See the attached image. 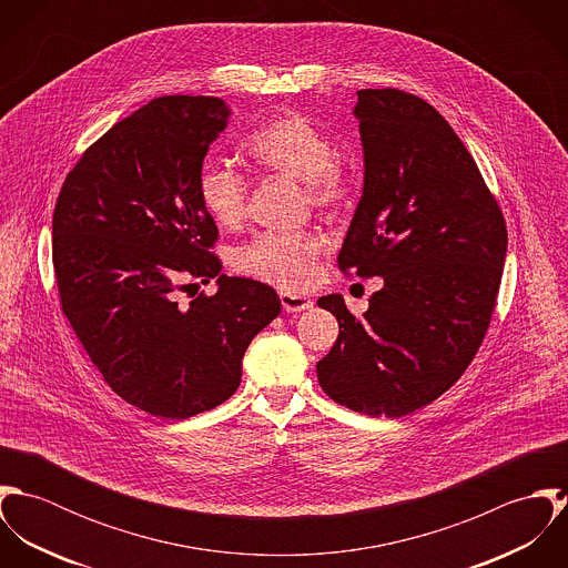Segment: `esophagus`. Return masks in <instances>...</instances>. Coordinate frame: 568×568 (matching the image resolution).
<instances>
[{"mask_svg":"<svg viewBox=\"0 0 568 568\" xmlns=\"http://www.w3.org/2000/svg\"><path fill=\"white\" fill-rule=\"evenodd\" d=\"M280 302H282V308L286 313H302V311L313 306V302L306 295H297V293H291V291H282Z\"/></svg>","mask_w":568,"mask_h":568,"instance_id":"obj_1","label":"esophagus"}]
</instances>
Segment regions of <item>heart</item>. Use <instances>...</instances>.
<instances>
[{"instance_id": "heart-1", "label": "heart", "mask_w": 568, "mask_h": 568, "mask_svg": "<svg viewBox=\"0 0 568 568\" xmlns=\"http://www.w3.org/2000/svg\"><path fill=\"white\" fill-rule=\"evenodd\" d=\"M253 165L277 179L300 183L311 207L338 214L354 201L356 183L336 162V146L304 113H282L253 131L244 142ZM196 192L205 214L225 230L243 225L248 183L241 172L223 163H205ZM329 251L322 232L260 234L234 253V266L244 275L275 284L284 291H304Z\"/></svg>"}]
</instances>
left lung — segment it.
I'll use <instances>...</instances> for the list:
<instances>
[{
  "label": "left lung",
  "mask_w": 568,
  "mask_h": 568,
  "mask_svg": "<svg viewBox=\"0 0 568 568\" xmlns=\"http://www.w3.org/2000/svg\"><path fill=\"white\" fill-rule=\"evenodd\" d=\"M363 196L338 253L345 275L385 286L354 317L341 295L317 304L338 322L317 363L325 394L372 417H400L448 392L479 352L503 275L507 227L450 124L403 89H361Z\"/></svg>",
  "instance_id": "1"
}]
</instances>
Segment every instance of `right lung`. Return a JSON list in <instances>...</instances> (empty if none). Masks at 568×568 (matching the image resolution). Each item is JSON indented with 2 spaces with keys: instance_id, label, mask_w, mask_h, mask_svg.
I'll return each instance as SVG.
<instances>
[{
  "instance_id": "right-lung-1",
  "label": "right lung",
  "mask_w": 568,
  "mask_h": 568,
  "mask_svg": "<svg viewBox=\"0 0 568 568\" xmlns=\"http://www.w3.org/2000/svg\"><path fill=\"white\" fill-rule=\"evenodd\" d=\"M227 115L212 95L151 100L82 153L54 205L52 262L68 322L109 387L165 419L232 398L244 349L282 308L268 284L219 275V227L196 181ZM214 276V296L178 304L183 278Z\"/></svg>"
}]
</instances>
